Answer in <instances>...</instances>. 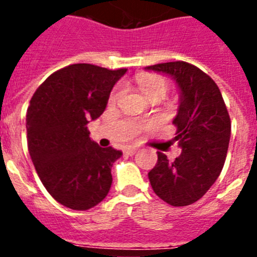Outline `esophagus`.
<instances>
[{
    "label": "esophagus",
    "instance_id": "1",
    "mask_svg": "<svg viewBox=\"0 0 257 257\" xmlns=\"http://www.w3.org/2000/svg\"><path fill=\"white\" fill-rule=\"evenodd\" d=\"M123 152L127 156H133V154H135L138 152V148L136 147H127V148H124Z\"/></svg>",
    "mask_w": 257,
    "mask_h": 257
}]
</instances>
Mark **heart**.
I'll return each instance as SVG.
<instances>
[{
  "label": "heart",
  "instance_id": "obj_1",
  "mask_svg": "<svg viewBox=\"0 0 257 257\" xmlns=\"http://www.w3.org/2000/svg\"><path fill=\"white\" fill-rule=\"evenodd\" d=\"M136 83L147 99H151L153 96H158L162 99L169 91V85L166 82V79L160 76H154V74H140L136 78ZM122 94H123V86H117L110 94L109 101L112 104L117 103L121 99Z\"/></svg>",
  "mask_w": 257,
  "mask_h": 257
}]
</instances>
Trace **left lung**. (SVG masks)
I'll return each mask as SVG.
<instances>
[{
    "instance_id": "left-lung-1",
    "label": "left lung",
    "mask_w": 257,
    "mask_h": 257,
    "mask_svg": "<svg viewBox=\"0 0 257 257\" xmlns=\"http://www.w3.org/2000/svg\"><path fill=\"white\" fill-rule=\"evenodd\" d=\"M145 70L171 77L179 91L172 123L181 149L174 162L158 152L148 178L157 196L171 206L192 205L217 180L228 153L230 118L219 87L199 68L185 61H170Z\"/></svg>"
}]
</instances>
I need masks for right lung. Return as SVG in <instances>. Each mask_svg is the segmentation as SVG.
I'll return each mask as SVG.
<instances>
[{
  "instance_id": "1",
  "label": "right lung",
  "mask_w": 257,
  "mask_h": 257,
  "mask_svg": "<svg viewBox=\"0 0 257 257\" xmlns=\"http://www.w3.org/2000/svg\"><path fill=\"white\" fill-rule=\"evenodd\" d=\"M127 69L72 64L47 77L27 110L28 151L54 199L72 210L95 207L112 185V166L122 152L90 139L87 123L105 110Z\"/></svg>"
}]
</instances>
